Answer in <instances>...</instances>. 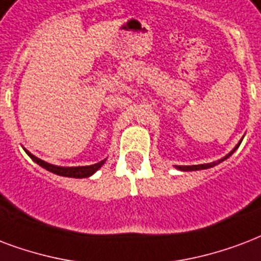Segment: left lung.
<instances>
[{"label": "left lung", "mask_w": 261, "mask_h": 261, "mask_svg": "<svg viewBox=\"0 0 261 261\" xmlns=\"http://www.w3.org/2000/svg\"><path fill=\"white\" fill-rule=\"evenodd\" d=\"M241 142H242V138H241V141H240V142L236 145V148L232 149L231 152L227 153L226 156L222 157V159H220V160H218V162L206 163V164H197V166H175V168H176V170H179V171H198V170H208V168H212V167L218 166V164H220V163L224 162V160H227L228 157L231 156L232 153L236 152L237 149H238V146L241 145Z\"/></svg>", "instance_id": "obj_1"}]
</instances>
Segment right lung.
<instances>
[{
	"label": "right lung",
	"mask_w": 261,
	"mask_h": 261,
	"mask_svg": "<svg viewBox=\"0 0 261 261\" xmlns=\"http://www.w3.org/2000/svg\"><path fill=\"white\" fill-rule=\"evenodd\" d=\"M24 152L27 153L31 159H33V162L37 163L38 166H41L42 168H45V170L50 171V172H53V174L60 175V176H67V178H79V179L89 178V176H91L93 174H95L101 167L104 166V163L107 162V159H104V160L95 163V164H91V166L60 167V166H55V164H50V163L43 162V160H41V159H38L37 156H34L33 153H30L27 149H24Z\"/></svg>",
	"instance_id": "obj_1"
}]
</instances>
